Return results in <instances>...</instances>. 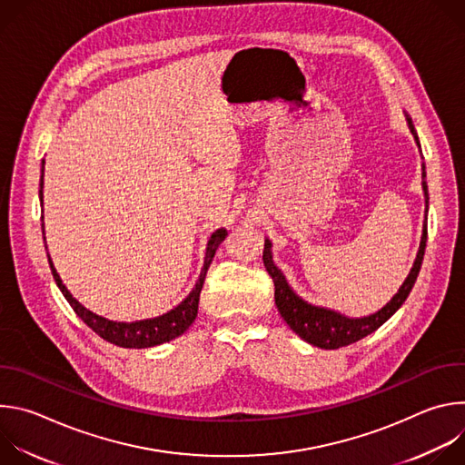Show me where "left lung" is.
<instances>
[{"instance_id": "1", "label": "left lung", "mask_w": 465, "mask_h": 465, "mask_svg": "<svg viewBox=\"0 0 465 465\" xmlns=\"http://www.w3.org/2000/svg\"><path fill=\"white\" fill-rule=\"evenodd\" d=\"M409 121V128L412 132V136L416 140V143L420 145V138L416 134V128L412 124V119L407 115ZM423 193H425V204L429 208V189H427V182H425V165H423ZM425 246H427V213H425V224H423V235H421V242H420V250L416 255V261L411 269V274L407 276V280L403 282V285L397 291V294L377 312L370 314V316H362V318H348L333 309H325V307H316L307 303L305 300H302L287 283L285 276L282 274V271L276 267L272 261V242L269 239H264V250H262V262L264 269L271 274L272 282H274V300L278 305L280 314L283 316V320L289 323V327L294 331L298 337H302L305 342L322 348V350H339L344 346H350L368 335H371L373 331H377L397 309H400L405 300L409 298L420 269L423 262V255H425Z\"/></svg>"}]
</instances>
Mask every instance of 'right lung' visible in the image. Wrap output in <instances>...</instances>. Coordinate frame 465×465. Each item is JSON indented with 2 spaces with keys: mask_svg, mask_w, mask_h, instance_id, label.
Returning <instances> with one entry per match:
<instances>
[{
  "mask_svg": "<svg viewBox=\"0 0 465 465\" xmlns=\"http://www.w3.org/2000/svg\"><path fill=\"white\" fill-rule=\"evenodd\" d=\"M42 185H44V162H42V178H40V203H42ZM44 219V217H42ZM44 228V224H42ZM228 235V232L224 228L217 230L212 233L210 241H208V248H206V257H204V267L201 276H198V282L194 285V289L189 292V296L176 305L174 309H171L169 312L156 316V318H149V320H140V322H112L106 320L103 316L94 314L92 311H88L86 307H83L72 294L70 291L65 289V285L62 283L58 272L53 267V261L49 259V267L53 272V278L58 285V289L62 291L64 298L68 300V303L74 307V311L77 312V316L92 329L95 333L104 339L110 344H115L119 348H153L163 342H169L180 335H183L185 331L189 329V325L194 322L196 312H198V300H201V291L206 280V272L210 269V264L213 261V255L219 248V244L224 241V237ZM45 239V237H44Z\"/></svg>",
  "mask_w": 465,
  "mask_h": 465,
  "instance_id": "right-lung-1",
  "label": "right lung"
}]
</instances>
